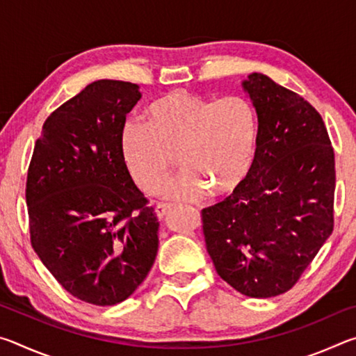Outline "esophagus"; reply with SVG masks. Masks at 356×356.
<instances>
[{"label": "esophagus", "instance_id": "34e87169", "mask_svg": "<svg viewBox=\"0 0 356 356\" xmlns=\"http://www.w3.org/2000/svg\"><path fill=\"white\" fill-rule=\"evenodd\" d=\"M170 209H171V206H168V204L160 202L159 206L155 207V213H156V216H159V220H163L165 216H166V213L170 212Z\"/></svg>", "mask_w": 356, "mask_h": 356}]
</instances>
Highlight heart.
<instances>
[{"mask_svg": "<svg viewBox=\"0 0 356 356\" xmlns=\"http://www.w3.org/2000/svg\"><path fill=\"white\" fill-rule=\"evenodd\" d=\"M146 122L127 120L120 129V156L144 193L165 182L177 155L182 172L163 188L168 200L195 202L206 196L229 195L254 166L259 118L242 95L209 99L188 91H171L150 102Z\"/></svg>", "mask_w": 356, "mask_h": 356, "instance_id": "obj_1", "label": "heart"}]
</instances>
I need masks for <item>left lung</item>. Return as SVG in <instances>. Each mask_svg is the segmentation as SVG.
Listing matches in <instances>:
<instances>
[{"instance_id": "left-lung-1", "label": "left lung", "mask_w": 356, "mask_h": 356, "mask_svg": "<svg viewBox=\"0 0 356 356\" xmlns=\"http://www.w3.org/2000/svg\"><path fill=\"white\" fill-rule=\"evenodd\" d=\"M245 92L259 118L254 166L225 201L202 210L216 273L252 298L287 292L333 232L334 150L309 102L262 74Z\"/></svg>"}]
</instances>
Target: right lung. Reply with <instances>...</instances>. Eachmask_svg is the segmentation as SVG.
Segmentation results:
<instances>
[{
	"label": "right lung",
	"instance_id": "1",
	"mask_svg": "<svg viewBox=\"0 0 356 356\" xmlns=\"http://www.w3.org/2000/svg\"><path fill=\"white\" fill-rule=\"evenodd\" d=\"M140 86L99 80L47 118L26 179L31 245L70 295L111 306L152 268L159 226L120 156Z\"/></svg>",
	"mask_w": 356,
	"mask_h": 356
}]
</instances>
